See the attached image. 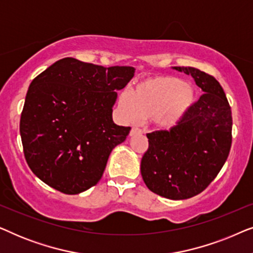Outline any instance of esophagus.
<instances>
[{
    "mask_svg": "<svg viewBox=\"0 0 253 253\" xmlns=\"http://www.w3.org/2000/svg\"><path fill=\"white\" fill-rule=\"evenodd\" d=\"M138 133H143V130L139 129V127L133 126L132 129L130 131V136H133V134H138Z\"/></svg>",
    "mask_w": 253,
    "mask_h": 253,
    "instance_id": "1",
    "label": "esophagus"
}]
</instances>
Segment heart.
<instances>
[{
	"mask_svg": "<svg viewBox=\"0 0 253 253\" xmlns=\"http://www.w3.org/2000/svg\"><path fill=\"white\" fill-rule=\"evenodd\" d=\"M196 101V92L182 79L154 76L140 82L132 94L122 92L119 96L121 113L127 122L153 117L157 126L170 129L183 120Z\"/></svg>",
	"mask_w": 253,
	"mask_h": 253,
	"instance_id": "heart-1",
	"label": "heart"
}]
</instances>
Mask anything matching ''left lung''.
<instances>
[{"mask_svg": "<svg viewBox=\"0 0 253 253\" xmlns=\"http://www.w3.org/2000/svg\"><path fill=\"white\" fill-rule=\"evenodd\" d=\"M174 69L191 75L204 94L175 126L146 134L148 148L140 171L152 192L181 200L203 192L223 167L231 147L233 117L213 76L191 67Z\"/></svg>", "mask_w": 253, "mask_h": 253, "instance_id": "left-lung-1", "label": "left lung"}]
</instances>
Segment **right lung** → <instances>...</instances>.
<instances>
[{"label":"right lung","instance_id":"obj_1","mask_svg":"<svg viewBox=\"0 0 253 253\" xmlns=\"http://www.w3.org/2000/svg\"><path fill=\"white\" fill-rule=\"evenodd\" d=\"M133 67H109L65 57L31 83L19 131L26 162L41 181L65 195H77L102 177L110 152L130 126L113 122L117 89Z\"/></svg>","mask_w":253,"mask_h":253}]
</instances>
